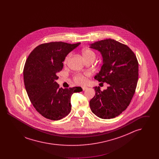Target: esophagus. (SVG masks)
Here are the masks:
<instances>
[{
    "label": "esophagus",
    "mask_w": 159,
    "mask_h": 159,
    "mask_svg": "<svg viewBox=\"0 0 159 159\" xmlns=\"http://www.w3.org/2000/svg\"><path fill=\"white\" fill-rule=\"evenodd\" d=\"M87 88H87V87H85V86H83V87H82V89H83V91H85Z\"/></svg>",
    "instance_id": "obj_1"
}]
</instances>
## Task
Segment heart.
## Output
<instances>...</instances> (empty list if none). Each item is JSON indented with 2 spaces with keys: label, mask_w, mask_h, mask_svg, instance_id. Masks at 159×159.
I'll return each instance as SVG.
<instances>
[{
  "label": "heart",
  "mask_w": 159,
  "mask_h": 159,
  "mask_svg": "<svg viewBox=\"0 0 159 159\" xmlns=\"http://www.w3.org/2000/svg\"><path fill=\"white\" fill-rule=\"evenodd\" d=\"M70 54H69L68 56L66 58L65 61H64V63L66 64L67 61H68L70 57ZM82 55L83 57V59L84 60H88V59H92V60H95V53L91 51L90 49H83L82 52ZM89 73H84V75H78L75 77V80L76 83L77 84H83L86 82V76H89Z\"/></svg>",
  "instance_id": "obj_1"
}]
</instances>
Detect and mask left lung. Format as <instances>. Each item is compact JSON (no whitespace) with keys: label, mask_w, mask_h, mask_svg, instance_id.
Wrapping results in <instances>:
<instances>
[{"label":"left lung","mask_w":159,"mask_h":159,"mask_svg":"<svg viewBox=\"0 0 159 159\" xmlns=\"http://www.w3.org/2000/svg\"><path fill=\"white\" fill-rule=\"evenodd\" d=\"M102 58L101 70L95 76L108 87L103 91L95 86V95L89 102L91 111L101 119H113L125 111L135 93L138 79V62L128 46L111 39L89 45Z\"/></svg>","instance_id":"left-lung-1"}]
</instances>
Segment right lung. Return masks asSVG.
<instances>
[{
	"label": "right lung",
	"mask_w": 159,
	"mask_h": 159,
	"mask_svg": "<svg viewBox=\"0 0 159 159\" xmlns=\"http://www.w3.org/2000/svg\"><path fill=\"white\" fill-rule=\"evenodd\" d=\"M80 43L50 42L37 46L25 62L23 75L25 90L38 113L46 119L58 120L70 113L71 95L83 91L81 87L59 88L57 75L62 62Z\"/></svg>",
	"instance_id": "obj_1"
}]
</instances>
